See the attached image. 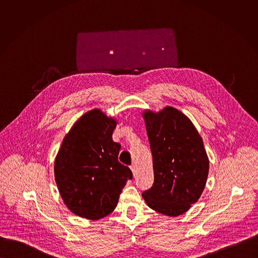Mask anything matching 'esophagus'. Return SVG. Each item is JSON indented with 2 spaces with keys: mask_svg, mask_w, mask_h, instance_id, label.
<instances>
[{
  "mask_svg": "<svg viewBox=\"0 0 258 258\" xmlns=\"http://www.w3.org/2000/svg\"><path fill=\"white\" fill-rule=\"evenodd\" d=\"M130 169H131V171H132V173H133V176H135V175H136V173H137V170H136L135 165H132V166L130 167Z\"/></svg>",
  "mask_w": 258,
  "mask_h": 258,
  "instance_id": "1",
  "label": "esophagus"
}]
</instances>
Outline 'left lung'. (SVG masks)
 <instances>
[{"mask_svg": "<svg viewBox=\"0 0 258 258\" xmlns=\"http://www.w3.org/2000/svg\"><path fill=\"white\" fill-rule=\"evenodd\" d=\"M148 139L153 156L154 184L142 197L163 215L177 217L200 199L209 175V158L191 121L167 106L158 113L145 111Z\"/></svg>", "mask_w": 258, "mask_h": 258, "instance_id": "obj_1", "label": "left lung"}]
</instances>
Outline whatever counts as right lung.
<instances>
[{
  "label": "right lung",
  "instance_id": "right-lung-1",
  "mask_svg": "<svg viewBox=\"0 0 258 258\" xmlns=\"http://www.w3.org/2000/svg\"><path fill=\"white\" fill-rule=\"evenodd\" d=\"M116 124L100 109L88 111L75 122L56 155L55 183L78 217L96 221L109 215L133 177L118 161L121 145L112 140Z\"/></svg>",
  "mask_w": 258,
  "mask_h": 258
}]
</instances>
